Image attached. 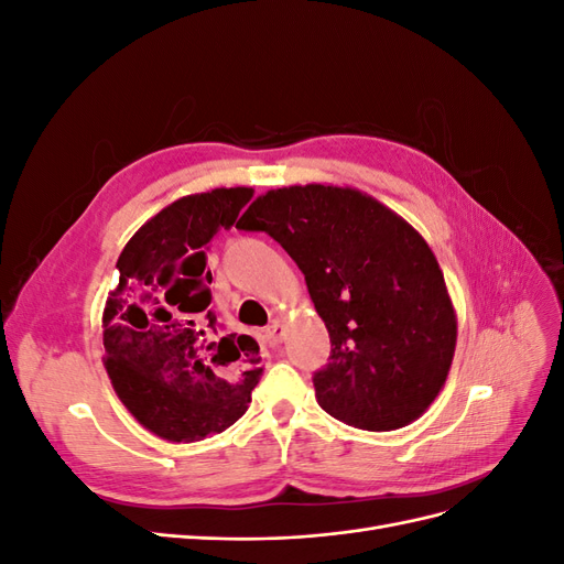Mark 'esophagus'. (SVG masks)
Listing matches in <instances>:
<instances>
[{
	"instance_id": "34e87169",
	"label": "esophagus",
	"mask_w": 564,
	"mask_h": 564,
	"mask_svg": "<svg viewBox=\"0 0 564 564\" xmlns=\"http://www.w3.org/2000/svg\"><path fill=\"white\" fill-rule=\"evenodd\" d=\"M263 336H265V340L270 346H280L282 344V338H284V327L280 322H272L270 327L263 332Z\"/></svg>"
}]
</instances>
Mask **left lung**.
<instances>
[{
	"label": "left lung",
	"mask_w": 564,
	"mask_h": 564,
	"mask_svg": "<svg viewBox=\"0 0 564 564\" xmlns=\"http://www.w3.org/2000/svg\"><path fill=\"white\" fill-rule=\"evenodd\" d=\"M263 230L296 261L329 332L315 398L362 431L416 421L447 381L456 313L429 242L355 187L289 185L256 197L237 224Z\"/></svg>",
	"instance_id": "8db88e82"
}]
</instances>
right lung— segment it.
Instances as JSON below:
<instances>
[{"instance_id": "obj_1", "label": "right lung", "mask_w": 564, "mask_h": 564, "mask_svg": "<svg viewBox=\"0 0 564 564\" xmlns=\"http://www.w3.org/2000/svg\"><path fill=\"white\" fill-rule=\"evenodd\" d=\"M251 187H216L169 204L117 259L104 311V365L117 398L169 442L224 433L251 402L263 367L251 336H220L207 247L240 216Z\"/></svg>"}]
</instances>
